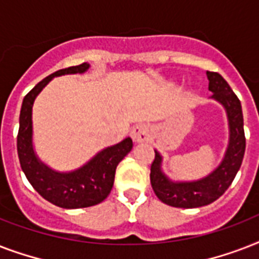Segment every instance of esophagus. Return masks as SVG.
<instances>
[{
	"mask_svg": "<svg viewBox=\"0 0 259 259\" xmlns=\"http://www.w3.org/2000/svg\"><path fill=\"white\" fill-rule=\"evenodd\" d=\"M132 138L134 142H145L150 138V129L146 125L134 126L132 130Z\"/></svg>",
	"mask_w": 259,
	"mask_h": 259,
	"instance_id": "obj_1",
	"label": "esophagus"
}]
</instances>
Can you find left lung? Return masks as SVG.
<instances>
[{"instance_id": "8db88e82", "label": "left lung", "mask_w": 259, "mask_h": 259, "mask_svg": "<svg viewBox=\"0 0 259 259\" xmlns=\"http://www.w3.org/2000/svg\"><path fill=\"white\" fill-rule=\"evenodd\" d=\"M208 90L212 98L225 106L230 123V145L225 160L209 176L193 183H170L160 170L161 157L156 152L150 166V184L156 196L168 205L177 208H196L212 203L227 191L241 168L246 149L243 114L241 101L222 75L207 71Z\"/></svg>"}]
</instances>
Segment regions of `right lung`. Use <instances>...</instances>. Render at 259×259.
<instances>
[{
  "instance_id": "1",
  "label": "right lung",
  "mask_w": 259,
  "mask_h": 259,
  "mask_svg": "<svg viewBox=\"0 0 259 259\" xmlns=\"http://www.w3.org/2000/svg\"><path fill=\"white\" fill-rule=\"evenodd\" d=\"M89 68L87 63L59 70L37 83L24 97L20 113L17 134V153L21 169L32 187L46 200L62 208H84L99 204L111 192L115 169L122 158L133 148L132 138L107 148L80 168L71 173H56L48 169L34 156L32 148V106L34 98L55 76L64 74H82Z\"/></svg>"
}]
</instances>
